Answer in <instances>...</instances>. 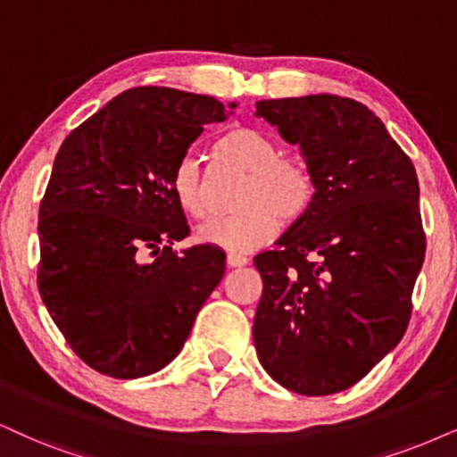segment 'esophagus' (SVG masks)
<instances>
[{
  "label": "esophagus",
  "mask_w": 457,
  "mask_h": 457,
  "mask_svg": "<svg viewBox=\"0 0 457 457\" xmlns=\"http://www.w3.org/2000/svg\"><path fill=\"white\" fill-rule=\"evenodd\" d=\"M225 262H228V268H245V265L248 263V259L242 255H236V253H229Z\"/></svg>",
  "instance_id": "obj_1"
}]
</instances>
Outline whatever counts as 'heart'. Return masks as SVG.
Returning a JSON list of instances; mask_svg holds the SVG:
<instances>
[{"label":"heart","mask_w":457,"mask_h":457,"mask_svg":"<svg viewBox=\"0 0 457 457\" xmlns=\"http://www.w3.org/2000/svg\"><path fill=\"white\" fill-rule=\"evenodd\" d=\"M280 145L268 132L240 126L215 143V158L246 172L236 209L240 212L212 219L198 229V238L229 253H251L278 234L280 218L293 225L308 215L314 202V179L302 160L280 155ZM172 192L183 211L194 219L212 212L211 183L200 160L186 154L172 170Z\"/></svg>","instance_id":"obj_1"}]
</instances>
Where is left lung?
I'll use <instances>...</instances> for the list:
<instances>
[{
	"label": "left lung",
	"mask_w": 457,
	"mask_h": 457,
	"mask_svg": "<svg viewBox=\"0 0 457 457\" xmlns=\"http://www.w3.org/2000/svg\"><path fill=\"white\" fill-rule=\"evenodd\" d=\"M257 115L299 145L314 202L274 251L255 257L263 280L253 339L287 390L342 392L401 342L424 263L418 175L382 120L335 95L257 103Z\"/></svg>",
	"instance_id": "obj_1"
}]
</instances>
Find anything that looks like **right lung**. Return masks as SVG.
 <instances>
[{
    "label": "right lung",
    "instance_id": "add662e5",
    "mask_svg": "<svg viewBox=\"0 0 457 457\" xmlns=\"http://www.w3.org/2000/svg\"><path fill=\"white\" fill-rule=\"evenodd\" d=\"M225 118L212 96L138 86L62 141L39 204L37 287L95 371L137 379L164 369L221 282L223 251H172L189 225L170 179L204 124Z\"/></svg>",
    "mask_w": 457,
    "mask_h": 457
}]
</instances>
